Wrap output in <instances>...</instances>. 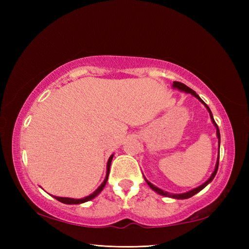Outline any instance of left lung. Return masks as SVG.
Instances as JSON below:
<instances>
[{"label":"left lung","instance_id":"8db88e82","mask_svg":"<svg viewBox=\"0 0 249 249\" xmlns=\"http://www.w3.org/2000/svg\"><path fill=\"white\" fill-rule=\"evenodd\" d=\"M172 88L173 89H178V91H182V92H185V93H189V94H192L193 96H195L196 98H197L199 102H201L202 103L203 105H204V107L206 108V110L209 111V113H210V118H211V121H212V123L214 124V126H215V128H216V135H217V138H218V153H219V146H220V134H219V129H218V126H217V124L215 123V121H214V118H213V114H212V112H211V110H210V108H209V106L206 105L202 99H201L200 97H199V95L196 93L194 89H192L190 88H188L187 86H185L184 83H181V82H178V81H174L173 82V84H172ZM218 162H219V154H218V156H217V161H216V165H215V169H214V171H213V173H212V176H211L210 178H209V179L206 182H204L202 185H200V186H198V187H196V188H194V189H192V190H189V192H186V193H183V194H171V193H168V192H165V190H162V189H160V188H158V187H156L155 185H153L151 182H149L147 181V179L144 178V179H145V182L147 183V185H149V186L154 190L155 193H157L158 195H161V196H165V197H169V198H173V199H188V198H190V197H193L194 195H196V194H198L200 190H202L206 185H209L211 182L213 181V178H215V176H216V173H217V170H218Z\"/></svg>","mask_w":249,"mask_h":249}]
</instances>
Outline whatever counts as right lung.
Wrapping results in <instances>:
<instances>
[{
    "label": "right lung",
    "instance_id": "obj_1",
    "mask_svg": "<svg viewBox=\"0 0 249 249\" xmlns=\"http://www.w3.org/2000/svg\"><path fill=\"white\" fill-rule=\"evenodd\" d=\"M113 155H114V154L111 155V156L109 157V160H108V162H107V172H106V178H105V179H104V182H103L102 184H100V186H99L96 190H95V192H94L93 194L89 195V196H87V197L81 198V199H73V198H66V197H56V196H53V198L56 199V200H59L60 202H62V203H65V204H81V203H84V202H88V201L94 199L95 197H97V196H98L100 193H102V190L104 189L106 183H107V181H108L109 171H110V166H111V161H112Z\"/></svg>",
    "mask_w": 249,
    "mask_h": 249
}]
</instances>
